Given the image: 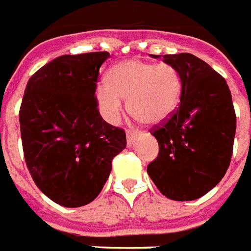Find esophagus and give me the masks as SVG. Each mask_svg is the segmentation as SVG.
<instances>
[{"label":"esophagus","mask_w":251,"mask_h":251,"mask_svg":"<svg viewBox=\"0 0 251 251\" xmlns=\"http://www.w3.org/2000/svg\"><path fill=\"white\" fill-rule=\"evenodd\" d=\"M138 137V132L137 130H127V141L128 145H133V142L136 141V138Z\"/></svg>","instance_id":"esophagus-1"}]
</instances>
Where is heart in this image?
Masks as SVG:
<instances>
[{
    "label": "heart",
    "mask_w": 251,
    "mask_h": 251,
    "mask_svg": "<svg viewBox=\"0 0 251 251\" xmlns=\"http://www.w3.org/2000/svg\"><path fill=\"white\" fill-rule=\"evenodd\" d=\"M181 92V74L176 66L129 59L109 70L106 84L96 88V99L110 122L119 119L123 110L122 99H128L129 113L142 123L155 126L175 113Z\"/></svg>",
    "instance_id": "obj_1"
}]
</instances>
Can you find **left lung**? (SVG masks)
<instances>
[{"label":"left lung","instance_id":"obj_1","mask_svg":"<svg viewBox=\"0 0 251 251\" xmlns=\"http://www.w3.org/2000/svg\"><path fill=\"white\" fill-rule=\"evenodd\" d=\"M163 59L181 74V103L151 128L159 154L148 173L165 198L190 201L225 177L232 158L236 113L227 82L212 66L186 52Z\"/></svg>","mask_w":251,"mask_h":251}]
</instances>
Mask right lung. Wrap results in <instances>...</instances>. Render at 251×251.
Returning a JSON list of instances; mask_svg holds the SVG:
<instances>
[{
  "instance_id": "add662e5",
  "label": "right lung",
  "mask_w": 251,
  "mask_h": 251,
  "mask_svg": "<svg viewBox=\"0 0 251 251\" xmlns=\"http://www.w3.org/2000/svg\"><path fill=\"white\" fill-rule=\"evenodd\" d=\"M109 52L63 55L37 70L24 91L19 121L26 167L37 187L66 208L90 204L127 146L106 123L95 96Z\"/></svg>"
}]
</instances>
